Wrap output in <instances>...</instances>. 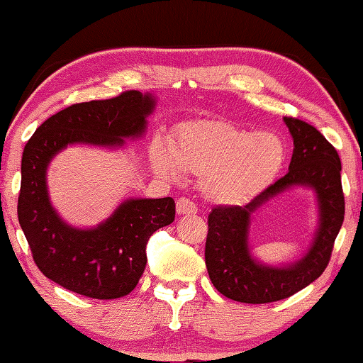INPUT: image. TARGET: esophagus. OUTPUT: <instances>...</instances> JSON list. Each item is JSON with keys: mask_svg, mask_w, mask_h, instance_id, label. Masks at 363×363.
Instances as JSON below:
<instances>
[{"mask_svg": "<svg viewBox=\"0 0 363 363\" xmlns=\"http://www.w3.org/2000/svg\"><path fill=\"white\" fill-rule=\"evenodd\" d=\"M198 212V207L193 201H189L186 198H178L177 201V213L178 215H194Z\"/></svg>", "mask_w": 363, "mask_h": 363, "instance_id": "esophagus-1", "label": "esophagus"}]
</instances>
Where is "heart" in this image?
Listing matches in <instances>:
<instances>
[{
	"instance_id": "b5f03b06",
	"label": "heart",
	"mask_w": 363,
	"mask_h": 363,
	"mask_svg": "<svg viewBox=\"0 0 363 363\" xmlns=\"http://www.w3.org/2000/svg\"><path fill=\"white\" fill-rule=\"evenodd\" d=\"M285 150L274 133H255L230 121L201 119L180 125L172 148L156 142L151 161L161 177L199 175L201 189L218 206L249 199L276 177Z\"/></svg>"
}]
</instances>
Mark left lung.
Returning a JSON list of instances; mask_svg holds the SVG:
<instances>
[{
    "instance_id": "8db88e82",
    "label": "left lung",
    "mask_w": 363,
    "mask_h": 363,
    "mask_svg": "<svg viewBox=\"0 0 363 363\" xmlns=\"http://www.w3.org/2000/svg\"><path fill=\"white\" fill-rule=\"evenodd\" d=\"M294 138L289 172L245 206H218L208 215L206 266L221 295L234 301L263 304L284 300L308 287L325 271L335 239L345 220L341 161L333 145L308 123L284 118ZM294 186L316 193L320 226L308 252L294 264L269 267L251 257L250 215L277 194Z\"/></svg>"
}]
</instances>
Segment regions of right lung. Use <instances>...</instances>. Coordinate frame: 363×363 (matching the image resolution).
<instances>
[{
  "instance_id": "add662e5",
  "label": "right lung",
  "mask_w": 363,
  "mask_h": 363,
  "mask_svg": "<svg viewBox=\"0 0 363 363\" xmlns=\"http://www.w3.org/2000/svg\"><path fill=\"white\" fill-rule=\"evenodd\" d=\"M155 105V95L138 91L76 104L44 121L25 145L18 223L38 268L63 289L95 300L129 295L145 271L151 234L175 218L172 198L127 199L110 218L81 230L59 217L48 193L55 155L74 143L118 148L142 137Z\"/></svg>"
}]
</instances>
